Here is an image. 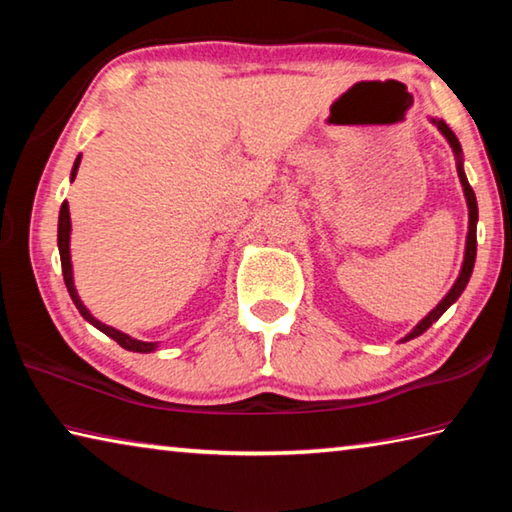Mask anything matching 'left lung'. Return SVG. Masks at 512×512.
I'll return each instance as SVG.
<instances>
[{
	"label": "left lung",
	"instance_id": "8db88e82",
	"mask_svg": "<svg viewBox=\"0 0 512 512\" xmlns=\"http://www.w3.org/2000/svg\"><path fill=\"white\" fill-rule=\"evenodd\" d=\"M433 124L438 126V131L443 133L447 137L449 146H452L454 153H456V169H458V178H461V185H463V192H465V198H467V207H470V230H467V244H465V259H463V268H461V275H458V280L454 282V287L449 289L447 296L438 302L436 309L429 311V316H424L418 325L413 327L411 334L404 336V341H411L415 339V336H420L427 332V329L436 323V320L445 314V311L454 305V302L458 300V296H461L463 289L467 287V282H470V275H472V268H474V259H476V221H479V210H476V196H474V189L470 187V183H467L465 178V171H463V160H461V144H458L456 135L452 133V128H449L443 119H431Z\"/></svg>",
	"mask_w": 512,
	"mask_h": 512
}]
</instances>
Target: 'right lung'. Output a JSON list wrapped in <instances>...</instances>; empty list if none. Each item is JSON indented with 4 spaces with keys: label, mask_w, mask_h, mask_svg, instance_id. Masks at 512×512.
I'll list each match as a JSON object with an SVG mask.
<instances>
[{
    "label": "right lung",
    "mask_w": 512,
    "mask_h": 512,
    "mask_svg": "<svg viewBox=\"0 0 512 512\" xmlns=\"http://www.w3.org/2000/svg\"><path fill=\"white\" fill-rule=\"evenodd\" d=\"M79 164H81V155L76 158L74 162V169H72V180L76 178V171H79ZM69 232H72V221H69V205L67 201H63V205H60V216H58V250H60V264H63V277H65V287L69 291V298L74 300L76 309L81 311V316L88 320V323H92L97 329H101L103 334H108L110 339H115L121 348L131 350V352H153L155 345L158 343H146V341H137V339H131V336L119 332V329L115 327H108L99 323L97 318H94L88 309H85V305L79 298V293H76L74 289V280H72V262H69Z\"/></svg>",
    "instance_id": "add662e5"
}]
</instances>
